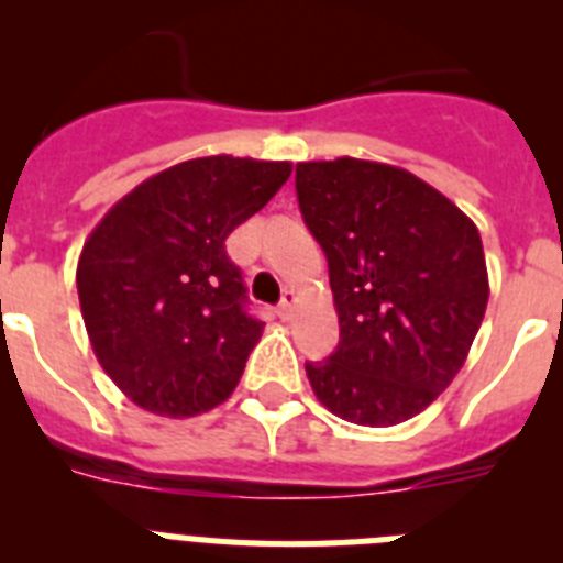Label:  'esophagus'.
<instances>
[{
    "label": "esophagus",
    "instance_id": "34e87169",
    "mask_svg": "<svg viewBox=\"0 0 563 563\" xmlns=\"http://www.w3.org/2000/svg\"><path fill=\"white\" fill-rule=\"evenodd\" d=\"M292 307H296V292L287 290L285 298H282V301H278V307H276L278 318H285V321H287V318L292 316Z\"/></svg>",
    "mask_w": 563,
    "mask_h": 563
}]
</instances>
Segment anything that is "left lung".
Returning <instances> with one entry per match:
<instances>
[{"mask_svg":"<svg viewBox=\"0 0 563 563\" xmlns=\"http://www.w3.org/2000/svg\"><path fill=\"white\" fill-rule=\"evenodd\" d=\"M305 225L330 265L341 341L307 363L318 400L355 426L429 409L465 363L487 307L479 231L429 183L386 163H298Z\"/></svg>","mask_w":563,"mask_h":563,"instance_id":"8db88e82","label":"left lung"}]
</instances>
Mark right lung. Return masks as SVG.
<instances>
[{"instance_id": "right-lung-1", "label": "right lung", "mask_w": 563, "mask_h": 563, "mask_svg": "<svg viewBox=\"0 0 563 563\" xmlns=\"http://www.w3.org/2000/svg\"><path fill=\"white\" fill-rule=\"evenodd\" d=\"M290 172L228 154L186 161L126 194L87 239L76 273L84 324L129 400L194 417L231 395L265 321L225 239Z\"/></svg>"}]
</instances>
